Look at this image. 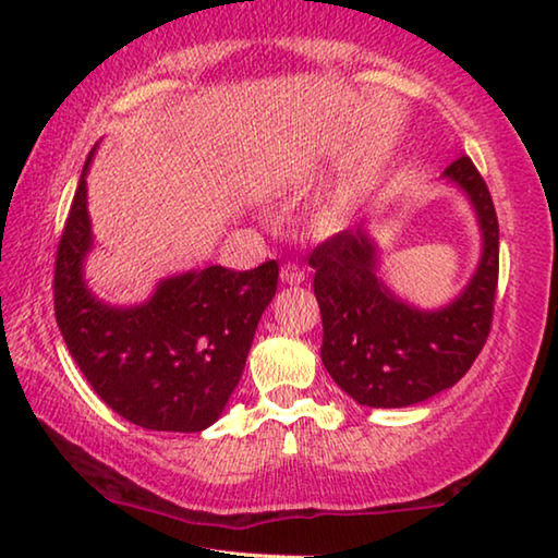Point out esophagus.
<instances>
[{"label": "esophagus", "mask_w": 558, "mask_h": 558, "mask_svg": "<svg viewBox=\"0 0 558 558\" xmlns=\"http://www.w3.org/2000/svg\"><path fill=\"white\" fill-rule=\"evenodd\" d=\"M280 280L286 282V286H300V282H305V270L295 263H286V266L280 268Z\"/></svg>", "instance_id": "1"}]
</instances>
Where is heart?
Here are the masks:
<instances>
[{
  "mask_svg": "<svg viewBox=\"0 0 558 558\" xmlns=\"http://www.w3.org/2000/svg\"><path fill=\"white\" fill-rule=\"evenodd\" d=\"M356 209V196L349 192V189H337L327 196V199L319 204V209L315 211V223L325 231H337L352 219V214Z\"/></svg>",
  "mask_w": 558,
  "mask_h": 558,
  "instance_id": "1",
  "label": "heart"
}]
</instances>
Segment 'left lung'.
Returning a JSON list of instances; mask_svg holds the SVG:
<instances>
[{"instance_id":"1","label":"left lung","mask_w":558,"mask_h":558,"mask_svg":"<svg viewBox=\"0 0 558 558\" xmlns=\"http://www.w3.org/2000/svg\"><path fill=\"white\" fill-rule=\"evenodd\" d=\"M442 182L475 214L480 260L456 298L418 307L381 276V248L369 223L337 233L310 256L323 313L325 369L359 405L403 409L456 386L475 362L493 325L499 226L483 177L460 155Z\"/></svg>"}]
</instances>
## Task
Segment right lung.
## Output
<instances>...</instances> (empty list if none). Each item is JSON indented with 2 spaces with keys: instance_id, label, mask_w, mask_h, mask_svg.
Listing matches in <instances>:
<instances>
[{
  "instance_id": "add662e5",
  "label": "right lung",
  "mask_w": 558,
  "mask_h": 558,
  "mask_svg": "<svg viewBox=\"0 0 558 558\" xmlns=\"http://www.w3.org/2000/svg\"><path fill=\"white\" fill-rule=\"evenodd\" d=\"M83 167L53 276L56 323L75 364L102 401L147 430L199 433L221 418L241 381L253 335L278 288V263L235 272L206 266L162 278L135 305L90 290L96 248Z\"/></svg>"
}]
</instances>
